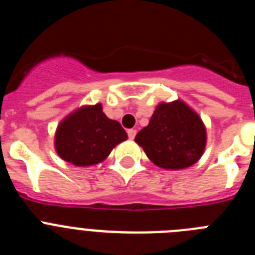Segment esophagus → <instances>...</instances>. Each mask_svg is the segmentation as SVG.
I'll return each instance as SVG.
<instances>
[{
    "label": "esophagus",
    "mask_w": 255,
    "mask_h": 255,
    "mask_svg": "<svg viewBox=\"0 0 255 255\" xmlns=\"http://www.w3.org/2000/svg\"><path fill=\"white\" fill-rule=\"evenodd\" d=\"M128 135H129V138H130V139H134V138H135V135H136V130H134V129L128 130Z\"/></svg>",
    "instance_id": "1"
}]
</instances>
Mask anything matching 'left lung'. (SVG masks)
Returning a JSON list of instances; mask_svg holds the SVG:
<instances>
[{"mask_svg": "<svg viewBox=\"0 0 255 255\" xmlns=\"http://www.w3.org/2000/svg\"><path fill=\"white\" fill-rule=\"evenodd\" d=\"M148 158L163 170L197 163L207 145V129L198 112L182 100L159 102L149 124L135 136Z\"/></svg>", "mask_w": 255, "mask_h": 255, "instance_id": "1", "label": "left lung"}]
</instances>
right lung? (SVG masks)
Segmentation results:
<instances>
[{
    "mask_svg": "<svg viewBox=\"0 0 255 255\" xmlns=\"http://www.w3.org/2000/svg\"><path fill=\"white\" fill-rule=\"evenodd\" d=\"M126 139L123 126L106 116L102 103L84 105L60 121L55 132V149L64 161L88 167L105 161Z\"/></svg>",
    "mask_w": 255,
    "mask_h": 255,
    "instance_id": "add662e5",
    "label": "right lung"
}]
</instances>
